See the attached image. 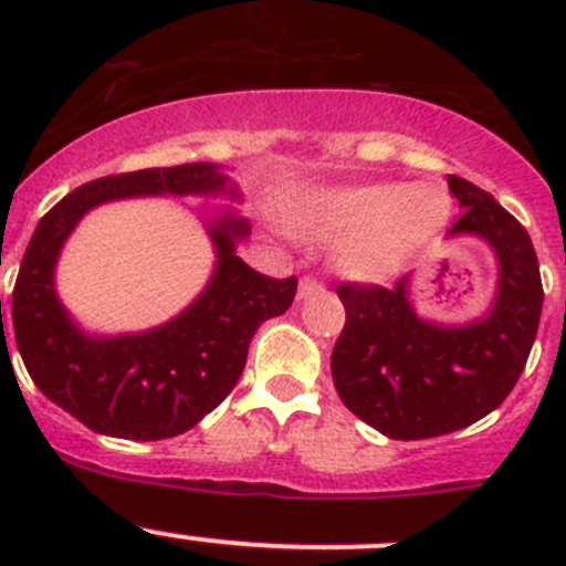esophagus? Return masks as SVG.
<instances>
[{
  "instance_id": "obj_1",
  "label": "esophagus",
  "mask_w": 566,
  "mask_h": 566,
  "mask_svg": "<svg viewBox=\"0 0 566 566\" xmlns=\"http://www.w3.org/2000/svg\"><path fill=\"white\" fill-rule=\"evenodd\" d=\"M317 290H323V282H317V279H301V284H298V298L304 301V298H310V295H315Z\"/></svg>"
}]
</instances>
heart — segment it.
<instances>
[{
	"mask_svg": "<svg viewBox=\"0 0 566 566\" xmlns=\"http://www.w3.org/2000/svg\"><path fill=\"white\" fill-rule=\"evenodd\" d=\"M452 219V199L432 182H358L319 188L298 224L336 243V265L358 282H386L430 247Z\"/></svg>",
	"mask_w": 566,
	"mask_h": 566,
	"instance_id": "heart-1",
	"label": "heart"
}]
</instances>
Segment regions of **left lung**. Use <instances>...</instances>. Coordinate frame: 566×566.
Wrapping results in <instances>:
<instances>
[{"instance_id": "1", "label": "left lung", "mask_w": 566, "mask_h": 566, "mask_svg": "<svg viewBox=\"0 0 566 566\" xmlns=\"http://www.w3.org/2000/svg\"><path fill=\"white\" fill-rule=\"evenodd\" d=\"M449 191L462 216L447 241L476 238L495 256V293L482 315H419L410 276L391 290H336L347 312L331 353L336 394L397 441L447 436L499 408L526 367L542 315L539 262L521 221L462 177H449Z\"/></svg>"}]
</instances>
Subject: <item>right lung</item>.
<instances>
[{"mask_svg":"<svg viewBox=\"0 0 566 566\" xmlns=\"http://www.w3.org/2000/svg\"><path fill=\"white\" fill-rule=\"evenodd\" d=\"M142 196L203 199L214 271L203 293L167 324L93 335L61 304L55 262L90 209ZM241 202V186L208 161L101 177L60 199L40 219L13 290L15 345L38 389L93 432L128 441L175 438L202 421L241 378L256 328L284 315L298 287L295 276H262L238 256L251 235L235 208Z\"/></svg>","mask_w":566,"mask_h":566,"instance_id":"1","label":"right lung"}]
</instances>
